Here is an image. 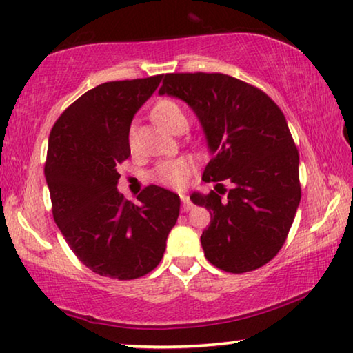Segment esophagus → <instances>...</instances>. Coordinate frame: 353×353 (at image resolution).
Returning <instances> with one entry per match:
<instances>
[{"label":"esophagus","instance_id":"34e87169","mask_svg":"<svg viewBox=\"0 0 353 353\" xmlns=\"http://www.w3.org/2000/svg\"><path fill=\"white\" fill-rule=\"evenodd\" d=\"M181 200H182V211H184V213L194 208V203H192L190 199L185 194H181Z\"/></svg>","mask_w":353,"mask_h":353}]
</instances>
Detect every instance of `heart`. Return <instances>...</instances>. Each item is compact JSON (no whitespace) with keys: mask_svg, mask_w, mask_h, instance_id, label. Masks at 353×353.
<instances>
[{"mask_svg":"<svg viewBox=\"0 0 353 353\" xmlns=\"http://www.w3.org/2000/svg\"><path fill=\"white\" fill-rule=\"evenodd\" d=\"M150 117H152L154 124L169 130V132L176 130L182 124H187L184 110H182L179 103L171 100V98H161V100L154 101L152 110H150ZM192 169H194V163L189 158L169 159V161L159 163L153 169L152 177L164 185L181 187L189 177Z\"/></svg>","mask_w":353,"mask_h":353,"instance_id":"heart-1","label":"heart"}]
</instances>
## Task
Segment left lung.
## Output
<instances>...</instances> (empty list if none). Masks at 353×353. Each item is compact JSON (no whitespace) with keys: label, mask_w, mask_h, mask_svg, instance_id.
Here are the masks:
<instances>
[{"label":"left lung","mask_w":353,"mask_h":353,"mask_svg":"<svg viewBox=\"0 0 353 353\" xmlns=\"http://www.w3.org/2000/svg\"><path fill=\"white\" fill-rule=\"evenodd\" d=\"M159 95L194 110L211 153L201 179L216 182L214 190L190 195L211 214L200 237L206 260L234 274L266 265L300 203L299 152L283 111L260 88L225 74H166Z\"/></svg>","instance_id":"8db88e82"}]
</instances>
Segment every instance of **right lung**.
<instances>
[{"instance_id":"1","label":"right lung","mask_w":353,"mask_h":353,"mask_svg":"<svg viewBox=\"0 0 353 353\" xmlns=\"http://www.w3.org/2000/svg\"><path fill=\"white\" fill-rule=\"evenodd\" d=\"M163 75L101 83L77 98L50 132L45 177L53 218L75 256L119 281L148 274L161 261L181 199L148 185L132 203L117 190V166L130 157L135 112Z\"/></svg>"}]
</instances>
